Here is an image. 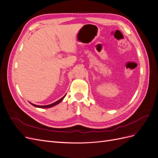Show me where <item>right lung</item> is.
<instances>
[{"instance_id":"1","label":"right lung","mask_w":158,"mask_h":158,"mask_svg":"<svg viewBox=\"0 0 158 158\" xmlns=\"http://www.w3.org/2000/svg\"><path fill=\"white\" fill-rule=\"evenodd\" d=\"M66 96V94L64 95V96L61 99H60L59 100H58V101H56V102H55V103H51V104H50V105H47V106H38V105H35V104H33V103H30L32 106H33L34 107H38V108H49V107H53V106H55L56 105H57V104H59V103H60L61 102H62V100H63L64 98V97Z\"/></svg>"}]
</instances>
